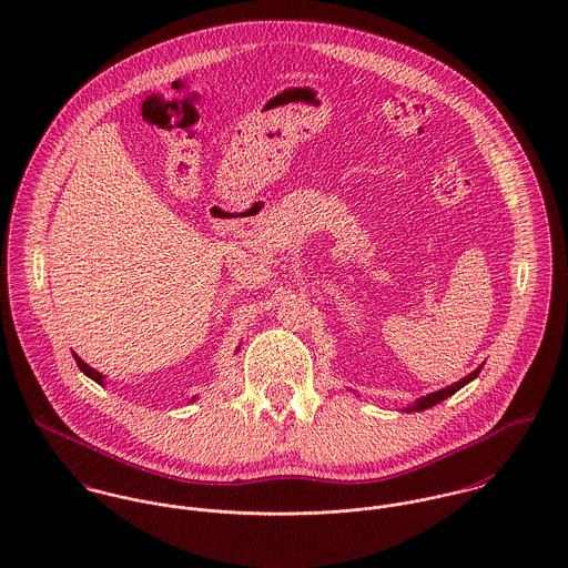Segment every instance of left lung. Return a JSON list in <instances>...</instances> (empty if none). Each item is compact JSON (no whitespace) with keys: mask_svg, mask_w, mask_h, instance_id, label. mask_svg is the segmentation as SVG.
<instances>
[{"mask_svg":"<svg viewBox=\"0 0 568 568\" xmlns=\"http://www.w3.org/2000/svg\"><path fill=\"white\" fill-rule=\"evenodd\" d=\"M484 367V365H481ZM481 367H477L473 374H468L466 378H462L459 383H455V385H450V387H446V389H439V392H435V394H428V396H424V398H419L417 403L413 406H408L406 410H424V408H430L433 405H437V403H442V400H446L448 396H453V394H457L464 385H468L470 381H475L477 376H479V372H481Z\"/></svg>","mask_w":568,"mask_h":568,"instance_id":"obj_1","label":"left lung"}]
</instances>
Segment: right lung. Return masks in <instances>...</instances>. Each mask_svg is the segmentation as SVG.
Listing matches in <instances>:
<instances>
[{"label":"right lung","mask_w":568,"mask_h":568,"mask_svg":"<svg viewBox=\"0 0 568 568\" xmlns=\"http://www.w3.org/2000/svg\"><path fill=\"white\" fill-rule=\"evenodd\" d=\"M74 358H77V363H79V367H81L82 374H87L91 381H95L98 385H102V374H98L95 369H91L87 363H82L81 358L74 354Z\"/></svg>","instance_id":"right-lung-1"}]
</instances>
